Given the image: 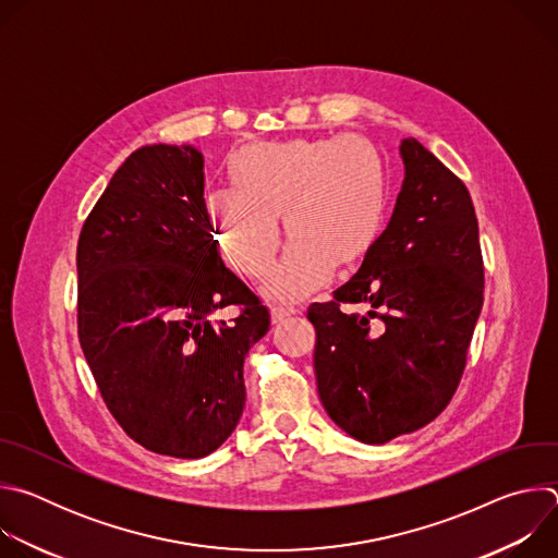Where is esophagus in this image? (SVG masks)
<instances>
[{
    "label": "esophagus",
    "mask_w": 558,
    "mask_h": 558,
    "mask_svg": "<svg viewBox=\"0 0 558 558\" xmlns=\"http://www.w3.org/2000/svg\"><path fill=\"white\" fill-rule=\"evenodd\" d=\"M295 313H298V308H293V306H271V323H274V325L284 323L287 317H291V315H295Z\"/></svg>",
    "instance_id": "esophagus-1"
}]
</instances>
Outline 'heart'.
<instances>
[{"instance_id":"heart-1","label":"heart","mask_w":558,"mask_h":558,"mask_svg":"<svg viewBox=\"0 0 558 558\" xmlns=\"http://www.w3.org/2000/svg\"><path fill=\"white\" fill-rule=\"evenodd\" d=\"M231 190L211 192L205 214L222 260L245 278H263L280 247L278 218L291 243L265 293L295 302L320 289L336 267H353L373 250L388 207L379 149L357 136L258 143L231 156Z\"/></svg>"}]
</instances>
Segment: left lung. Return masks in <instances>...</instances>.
<instances>
[{
  "mask_svg": "<svg viewBox=\"0 0 558 558\" xmlns=\"http://www.w3.org/2000/svg\"><path fill=\"white\" fill-rule=\"evenodd\" d=\"M390 222L333 300L306 311L315 381L329 417L364 444L433 422L452 400L484 304L480 225L468 187L420 141ZM362 303L366 314H344Z\"/></svg>",
  "mask_w": 558,
  "mask_h": 558,
  "instance_id": "8db88e82",
  "label": "left lung"
}]
</instances>
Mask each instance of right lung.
<instances>
[{
	"label": "right lung",
	"instance_id": "add662e5",
	"mask_svg": "<svg viewBox=\"0 0 558 558\" xmlns=\"http://www.w3.org/2000/svg\"><path fill=\"white\" fill-rule=\"evenodd\" d=\"M203 154L145 145L114 172L76 245V329L99 392L143 448L198 459L245 409L243 364L269 311L231 274L205 214ZM242 308L231 324L218 307Z\"/></svg>",
	"mask_w": 558,
	"mask_h": 558
}]
</instances>
